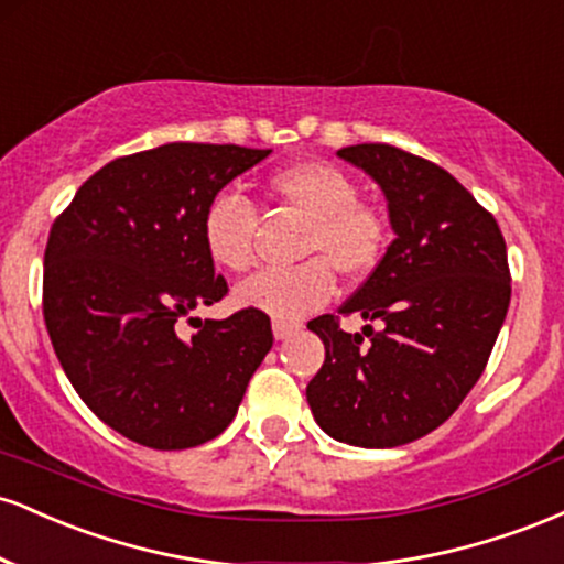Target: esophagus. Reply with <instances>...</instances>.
Masks as SVG:
<instances>
[{
    "instance_id": "34e87169",
    "label": "esophagus",
    "mask_w": 564,
    "mask_h": 564,
    "mask_svg": "<svg viewBox=\"0 0 564 564\" xmlns=\"http://www.w3.org/2000/svg\"><path fill=\"white\" fill-rule=\"evenodd\" d=\"M300 328H302V323H296V321L273 318V334H275V339H289V336L300 332Z\"/></svg>"
}]
</instances>
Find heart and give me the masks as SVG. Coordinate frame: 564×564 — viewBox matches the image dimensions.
Here are the masks:
<instances>
[{"instance_id": "heart-1", "label": "heart", "mask_w": 564, "mask_h": 564, "mask_svg": "<svg viewBox=\"0 0 564 564\" xmlns=\"http://www.w3.org/2000/svg\"><path fill=\"white\" fill-rule=\"evenodd\" d=\"M268 185L278 200L307 217L302 257L310 260L260 270L238 283L236 300L273 318L296 321L332 300L334 269L349 281L377 270L390 243V219L379 204L358 198V183L332 161H296ZM254 232L257 209L238 191H219L200 219L206 254L232 273L254 264Z\"/></svg>"}]
</instances>
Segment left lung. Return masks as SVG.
Instances as JSON below:
<instances>
[{"mask_svg": "<svg viewBox=\"0 0 564 564\" xmlns=\"http://www.w3.org/2000/svg\"><path fill=\"white\" fill-rule=\"evenodd\" d=\"M339 156L384 191L394 241L339 307L377 329L347 335L338 315L307 323L326 345L307 403L339 443L394 448L437 430L482 377L511 300L507 243L496 217L443 166L387 142Z\"/></svg>", "mask_w": 564, "mask_h": 564, "instance_id": "obj_1", "label": "left lung"}]
</instances>
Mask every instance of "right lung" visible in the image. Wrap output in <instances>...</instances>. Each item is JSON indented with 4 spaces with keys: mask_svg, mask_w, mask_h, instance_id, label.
Segmentation results:
<instances>
[{
    "mask_svg": "<svg viewBox=\"0 0 564 564\" xmlns=\"http://www.w3.org/2000/svg\"><path fill=\"white\" fill-rule=\"evenodd\" d=\"M273 151L170 142L119 156L50 228L42 310L63 371L100 422L156 451L196 448L236 416L273 347L262 310L176 323L228 294L200 219L232 177Z\"/></svg>",
    "mask_w": 564,
    "mask_h": 564,
    "instance_id": "obj_1",
    "label": "right lung"
}]
</instances>
